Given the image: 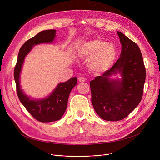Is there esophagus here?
Listing matches in <instances>:
<instances>
[{
  "mask_svg": "<svg viewBox=\"0 0 160 160\" xmlns=\"http://www.w3.org/2000/svg\"><path fill=\"white\" fill-rule=\"evenodd\" d=\"M78 81L80 82H84L86 81V78L84 77H80L78 78Z\"/></svg>",
  "mask_w": 160,
  "mask_h": 160,
  "instance_id": "1",
  "label": "esophagus"
}]
</instances>
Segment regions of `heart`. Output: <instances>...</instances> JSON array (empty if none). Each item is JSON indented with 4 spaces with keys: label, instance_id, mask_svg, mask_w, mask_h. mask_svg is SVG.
<instances>
[{
    "label": "heart",
    "instance_id": "obj_1",
    "mask_svg": "<svg viewBox=\"0 0 160 160\" xmlns=\"http://www.w3.org/2000/svg\"><path fill=\"white\" fill-rule=\"evenodd\" d=\"M80 54L89 58L88 66L95 73L102 74L108 71L112 67L116 58L115 47L98 39L85 42L79 49Z\"/></svg>",
    "mask_w": 160,
    "mask_h": 160
}]
</instances>
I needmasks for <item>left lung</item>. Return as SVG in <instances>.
<instances>
[{"instance_id":"obj_1","label":"left lung","mask_w":160,"mask_h":160,"mask_svg":"<svg viewBox=\"0 0 160 160\" xmlns=\"http://www.w3.org/2000/svg\"><path fill=\"white\" fill-rule=\"evenodd\" d=\"M121 43L120 58L112 68L90 82L91 102L100 118L108 121L124 119L141 102L146 78L141 50L122 33L117 31ZM119 73L121 79L111 77Z\"/></svg>"}]
</instances>
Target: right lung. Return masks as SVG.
<instances>
[{
  "label": "right lung",
  "instance_id": "right-lung-1",
  "mask_svg": "<svg viewBox=\"0 0 160 160\" xmlns=\"http://www.w3.org/2000/svg\"><path fill=\"white\" fill-rule=\"evenodd\" d=\"M56 30L41 31L25 42L19 50L14 69V79L19 100L33 118L42 122H53L62 118L66 110L71 91L77 83V77L59 83L51 93L41 99L32 98L21 89L20 74L25 57L34 46L41 43H52L56 37Z\"/></svg>",
  "mask_w": 160,
  "mask_h": 160
}]
</instances>
